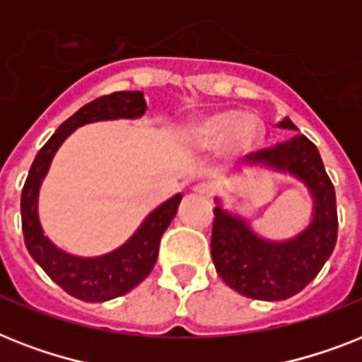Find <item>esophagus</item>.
<instances>
[{"instance_id": "1", "label": "esophagus", "mask_w": 362, "mask_h": 362, "mask_svg": "<svg viewBox=\"0 0 362 362\" xmlns=\"http://www.w3.org/2000/svg\"><path fill=\"white\" fill-rule=\"evenodd\" d=\"M194 192H196V194H202V196H211V194H213V185H211V183H198L194 187Z\"/></svg>"}]
</instances>
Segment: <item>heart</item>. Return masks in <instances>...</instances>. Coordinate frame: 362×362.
Wrapping results in <instances>:
<instances>
[{"mask_svg":"<svg viewBox=\"0 0 362 362\" xmlns=\"http://www.w3.org/2000/svg\"><path fill=\"white\" fill-rule=\"evenodd\" d=\"M263 123L241 110H216L194 121L187 132V141L198 151H215L224 147L233 157L256 151L263 141Z\"/></svg>","mask_w":362,"mask_h":362,"instance_id":"1","label":"heart"}]
</instances>
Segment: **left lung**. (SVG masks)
Instances as JSON below:
<instances>
[{"label": "left lung", "mask_w": 362, "mask_h": 362, "mask_svg": "<svg viewBox=\"0 0 362 362\" xmlns=\"http://www.w3.org/2000/svg\"><path fill=\"white\" fill-rule=\"evenodd\" d=\"M279 127L297 131L288 117L280 121ZM247 160L303 181L314 202L312 221L291 239L269 241L259 237L241 216L216 205L211 258L221 279L241 296L258 300L290 299L316 279L334 250L338 233L334 187L317 147L303 134L252 153ZM221 199H216V204Z\"/></svg>", "instance_id": "1"}]
</instances>
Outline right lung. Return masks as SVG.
Listing matches in <instances>:
<instances>
[{
  "label": "right lung",
  "mask_w": 362,
  "mask_h": 362,
  "mask_svg": "<svg viewBox=\"0 0 362 362\" xmlns=\"http://www.w3.org/2000/svg\"><path fill=\"white\" fill-rule=\"evenodd\" d=\"M146 110L147 104L141 91H117L82 106L76 114L62 123V127L37 153L22 189V231L31 258L69 296L86 303H103L125 296L127 291L136 288L151 273L157 262L160 237L177 213L183 194H175L163 205H158L157 209L146 216V221L132 233L131 239L119 248L95 258H80L63 252L45 235L37 209L40 185L59 146L78 127L95 121L138 119L146 114Z\"/></svg>",
  "instance_id": "1"
}]
</instances>
